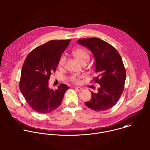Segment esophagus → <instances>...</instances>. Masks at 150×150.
<instances>
[{"label": "esophagus", "instance_id": "1", "mask_svg": "<svg viewBox=\"0 0 150 150\" xmlns=\"http://www.w3.org/2000/svg\"><path fill=\"white\" fill-rule=\"evenodd\" d=\"M75 89H76V90H77V91H84V88H81V87H79V86H76V87H75Z\"/></svg>", "mask_w": 150, "mask_h": 150}]
</instances>
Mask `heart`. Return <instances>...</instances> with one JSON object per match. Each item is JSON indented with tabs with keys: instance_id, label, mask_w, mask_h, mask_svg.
I'll use <instances>...</instances> for the list:
<instances>
[{
	"instance_id": "b5f03b06",
	"label": "heart",
	"mask_w": 150,
	"mask_h": 150,
	"mask_svg": "<svg viewBox=\"0 0 150 150\" xmlns=\"http://www.w3.org/2000/svg\"><path fill=\"white\" fill-rule=\"evenodd\" d=\"M73 56L81 64H87V62L89 61L90 56L88 52L85 49L80 48L76 49L73 51ZM66 57L64 55H62L59 59L58 65L60 67L64 66L66 62ZM79 77L76 76H73L70 77V80L72 82L77 83L79 81Z\"/></svg>"
}]
</instances>
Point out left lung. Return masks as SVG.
I'll list each match as a JSON object with an SVG mask.
<instances>
[{
    "mask_svg": "<svg viewBox=\"0 0 150 150\" xmlns=\"http://www.w3.org/2000/svg\"><path fill=\"white\" fill-rule=\"evenodd\" d=\"M77 43L92 53L97 74L93 80L100 85L97 93L91 92L92 98L85 105L96 111L108 110L117 103L124 89L126 71L122 58L115 48L99 38L82 39Z\"/></svg>",
    "mask_w": 150,
    "mask_h": 150,
    "instance_id": "1",
    "label": "left lung"
}]
</instances>
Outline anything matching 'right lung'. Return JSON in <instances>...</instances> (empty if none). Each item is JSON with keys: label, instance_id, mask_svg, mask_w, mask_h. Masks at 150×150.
Listing matches in <instances>:
<instances>
[{"label": "right lung", "instance_id": "obj_1", "mask_svg": "<svg viewBox=\"0 0 150 150\" xmlns=\"http://www.w3.org/2000/svg\"><path fill=\"white\" fill-rule=\"evenodd\" d=\"M71 40H51L27 56L22 68L20 88L28 104L35 111L49 113L59 107L69 86L61 84L55 91L48 86L51 73Z\"/></svg>", "mask_w": 150, "mask_h": 150}]
</instances>
